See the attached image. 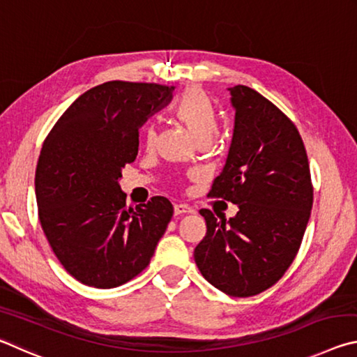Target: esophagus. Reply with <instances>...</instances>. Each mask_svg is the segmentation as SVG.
I'll list each match as a JSON object with an SVG mask.
<instances>
[{"mask_svg":"<svg viewBox=\"0 0 357 357\" xmlns=\"http://www.w3.org/2000/svg\"><path fill=\"white\" fill-rule=\"evenodd\" d=\"M193 209L189 206V204H184V203H178L174 204V214L176 215H183V214H192Z\"/></svg>","mask_w":357,"mask_h":357,"instance_id":"1","label":"esophagus"}]
</instances>
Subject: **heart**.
Listing matches in <instances>:
<instances>
[{
  "mask_svg": "<svg viewBox=\"0 0 357 357\" xmlns=\"http://www.w3.org/2000/svg\"><path fill=\"white\" fill-rule=\"evenodd\" d=\"M173 116L184 126L197 143H209L219 129V113L214 102L202 89L185 91L173 108ZM143 140L146 148L155 142L154 126L148 124L143 130Z\"/></svg>",
  "mask_w": 357,
  "mask_h": 357,
  "instance_id": "obj_1",
  "label": "heart"
}]
</instances>
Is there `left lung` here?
<instances>
[{
    "instance_id": "left-lung-1",
    "label": "left lung",
    "mask_w": 357,
    "mask_h": 357,
    "mask_svg": "<svg viewBox=\"0 0 357 357\" xmlns=\"http://www.w3.org/2000/svg\"><path fill=\"white\" fill-rule=\"evenodd\" d=\"M234 130L222 173L208 195L238 204L231 219L209 209L195 263L211 285L234 298L259 294L279 282L304 238L313 204L307 153L285 113L255 89L228 88Z\"/></svg>"
}]
</instances>
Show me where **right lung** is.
Masks as SVG:
<instances>
[{
    "label": "right lung",
    "mask_w": 357,
    "mask_h": 357,
    "mask_svg": "<svg viewBox=\"0 0 357 357\" xmlns=\"http://www.w3.org/2000/svg\"><path fill=\"white\" fill-rule=\"evenodd\" d=\"M173 89L102 83L61 114L42 144L34 181L40 225L59 263L84 285L114 288L134 279L172 220L165 197L126 206L118 181L138 154V129Z\"/></svg>",
    "instance_id": "add662e5"
}]
</instances>
